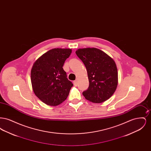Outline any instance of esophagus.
I'll return each instance as SVG.
<instances>
[{"mask_svg":"<svg viewBox=\"0 0 151 151\" xmlns=\"http://www.w3.org/2000/svg\"><path fill=\"white\" fill-rule=\"evenodd\" d=\"M73 85H74L75 86H78V81H77V80H75V81H73Z\"/></svg>","mask_w":151,"mask_h":151,"instance_id":"obj_1","label":"esophagus"}]
</instances>
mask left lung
<instances>
[{
	"mask_svg": "<svg viewBox=\"0 0 151 151\" xmlns=\"http://www.w3.org/2000/svg\"><path fill=\"white\" fill-rule=\"evenodd\" d=\"M77 56L87 70L89 86L83 92L87 100L101 103L115 92L118 85V71L114 60L107 54L96 48L79 49Z\"/></svg>",
	"mask_w": 151,
	"mask_h": 151,
	"instance_id": "1",
	"label": "left lung"
}]
</instances>
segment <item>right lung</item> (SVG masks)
<instances>
[{"mask_svg": "<svg viewBox=\"0 0 151 151\" xmlns=\"http://www.w3.org/2000/svg\"><path fill=\"white\" fill-rule=\"evenodd\" d=\"M71 49H53L41 55L33 65L31 83L36 96L47 105L57 106L67 98L73 86L63 68Z\"/></svg>", "mask_w": 151, "mask_h": 151, "instance_id": "right-lung-1", "label": "right lung"}]
</instances>
